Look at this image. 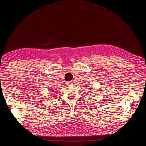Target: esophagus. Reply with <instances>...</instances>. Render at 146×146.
Listing matches in <instances>:
<instances>
[{"instance_id": "34e87169", "label": "esophagus", "mask_w": 146, "mask_h": 146, "mask_svg": "<svg viewBox=\"0 0 146 146\" xmlns=\"http://www.w3.org/2000/svg\"><path fill=\"white\" fill-rule=\"evenodd\" d=\"M67 84H68V85H71L72 83H71V82H67Z\"/></svg>"}]
</instances>
